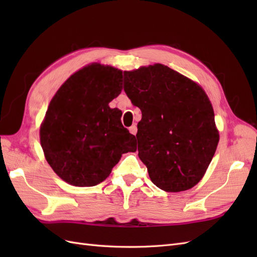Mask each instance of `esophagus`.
I'll list each match as a JSON object with an SVG mask.
<instances>
[{"label": "esophagus", "instance_id": "34e87169", "mask_svg": "<svg viewBox=\"0 0 257 257\" xmlns=\"http://www.w3.org/2000/svg\"><path fill=\"white\" fill-rule=\"evenodd\" d=\"M128 130H130V133H131V134L136 135V133H137V126L135 125V124H134V125H132Z\"/></svg>", "mask_w": 257, "mask_h": 257}]
</instances>
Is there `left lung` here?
Masks as SVG:
<instances>
[{
  "instance_id": "obj_1",
  "label": "left lung",
  "mask_w": 257,
  "mask_h": 257,
  "mask_svg": "<svg viewBox=\"0 0 257 257\" xmlns=\"http://www.w3.org/2000/svg\"><path fill=\"white\" fill-rule=\"evenodd\" d=\"M123 85L142 110L138 157L151 181L166 192L193 188L205 175L219 143L205 91L162 64L124 72Z\"/></svg>"
}]
</instances>
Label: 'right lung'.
<instances>
[{"instance_id":"1","label":"right lung","mask_w":257,"mask_h":257,"mask_svg":"<svg viewBox=\"0 0 257 257\" xmlns=\"http://www.w3.org/2000/svg\"><path fill=\"white\" fill-rule=\"evenodd\" d=\"M121 81L120 69L91 64L69 77L51 99L41 145L54 173L67 183L94 186L123 153L136 151L121 110L108 106L121 93Z\"/></svg>"}]
</instances>
